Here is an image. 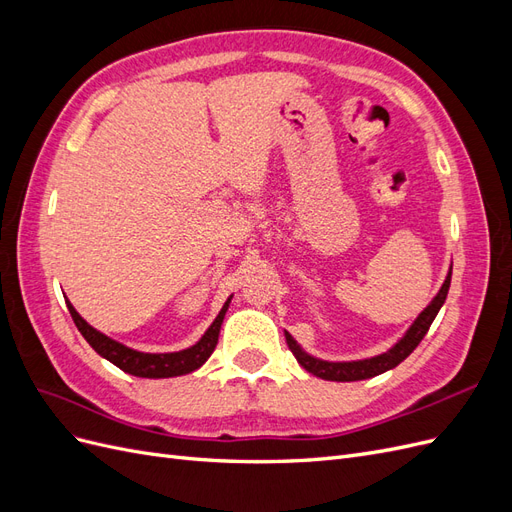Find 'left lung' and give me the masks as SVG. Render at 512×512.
I'll use <instances>...</instances> for the list:
<instances>
[{
  "label": "left lung",
  "instance_id": "8db88e82",
  "mask_svg": "<svg viewBox=\"0 0 512 512\" xmlns=\"http://www.w3.org/2000/svg\"><path fill=\"white\" fill-rule=\"evenodd\" d=\"M448 288H451V271H448L446 280L440 288V292L436 294V299H433L427 307L425 312H421L414 320L412 327L408 329V333L399 339V342L380 356H374V359H365V361H352V363H329V361H320L314 359V356L305 354L297 342L286 333V344L290 348V352L294 354V359L301 363L303 369H307L309 374H314L322 380H335V382H352V380H367V378H374L378 374H384V371H389L393 367H397L401 361L406 359V356L412 354V350L421 344V339L427 335L429 327L433 318L438 316L442 303L446 301V294Z\"/></svg>",
  "mask_w": 512,
  "mask_h": 512
}]
</instances>
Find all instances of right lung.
Returning a JSON list of instances; mask_svg holds the SVG:
<instances>
[{"label": "right lung", "mask_w": 512, "mask_h": 512, "mask_svg": "<svg viewBox=\"0 0 512 512\" xmlns=\"http://www.w3.org/2000/svg\"><path fill=\"white\" fill-rule=\"evenodd\" d=\"M66 303H68L70 316L76 324V329L81 331V335L87 339V344L94 348L100 356H104L106 361H111L121 371H126V374H132L138 378H173V376L190 374V371L198 369L209 359L215 346H218L220 327H222V320H224L230 299L224 303L222 312L218 314V318L213 320L207 333L200 337L198 344H194L188 350L168 352V354H149V352H138L128 346H123V344L115 342V339L96 331L94 327H89V324L79 316V312L72 307V303L70 301H66Z\"/></svg>", "instance_id": "add662e5"}]
</instances>
